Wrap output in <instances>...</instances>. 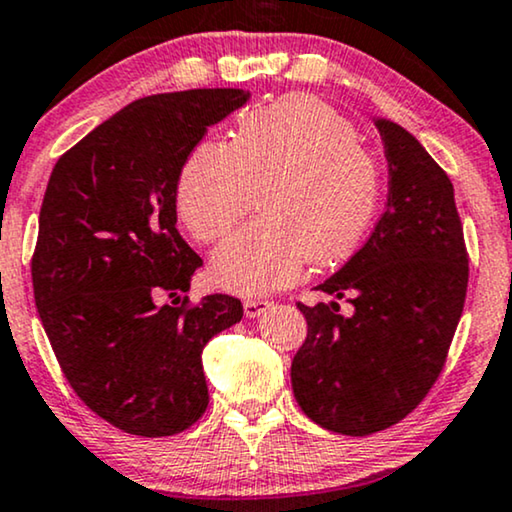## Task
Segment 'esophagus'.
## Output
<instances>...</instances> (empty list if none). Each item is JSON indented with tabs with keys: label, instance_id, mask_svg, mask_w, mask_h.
Listing matches in <instances>:
<instances>
[{
	"label": "esophagus",
	"instance_id": "obj_1",
	"mask_svg": "<svg viewBox=\"0 0 512 512\" xmlns=\"http://www.w3.org/2000/svg\"><path fill=\"white\" fill-rule=\"evenodd\" d=\"M243 309L248 319H257V316H262L267 309H271V302L260 300V297H250V300L243 302Z\"/></svg>",
	"mask_w": 512,
	"mask_h": 512
}]
</instances>
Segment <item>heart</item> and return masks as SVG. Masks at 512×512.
Masks as SVG:
<instances>
[{
    "instance_id": "b5f03b06",
    "label": "heart",
    "mask_w": 512,
    "mask_h": 512,
    "mask_svg": "<svg viewBox=\"0 0 512 512\" xmlns=\"http://www.w3.org/2000/svg\"><path fill=\"white\" fill-rule=\"evenodd\" d=\"M260 219L212 255V276L238 295L290 286L307 264L340 262L378 208L380 174L345 115L290 94L250 111L234 139L200 141L177 179V208L193 238L215 243L248 215Z\"/></svg>"
}]
</instances>
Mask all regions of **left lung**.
<instances>
[{
  "mask_svg": "<svg viewBox=\"0 0 512 512\" xmlns=\"http://www.w3.org/2000/svg\"><path fill=\"white\" fill-rule=\"evenodd\" d=\"M390 189L364 248L316 286L347 297L297 302L307 338L290 380L300 409L321 428L364 437L416 409L442 373L468 290V252L454 186L397 122L375 118Z\"/></svg>",
  "mask_w": 512,
  "mask_h": 512,
  "instance_id": "obj_1",
  "label": "left lung"
}]
</instances>
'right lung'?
<instances>
[{
    "instance_id": "obj_1",
    "label": "right lung",
    "mask_w": 512,
    "mask_h": 512,
    "mask_svg": "<svg viewBox=\"0 0 512 512\" xmlns=\"http://www.w3.org/2000/svg\"><path fill=\"white\" fill-rule=\"evenodd\" d=\"M248 99L243 89L146 96L49 177L32 255L37 312L77 397L129 435L170 437L203 416L200 354L243 319L238 297L184 295L203 260L177 231V179L208 127Z\"/></svg>"
}]
</instances>
